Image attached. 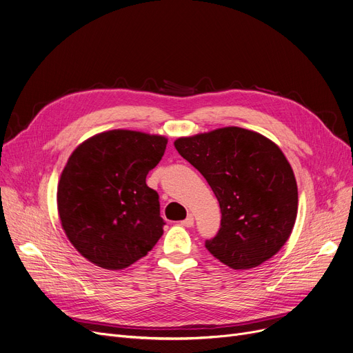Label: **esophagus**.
Wrapping results in <instances>:
<instances>
[{"label": "esophagus", "mask_w": 353, "mask_h": 353, "mask_svg": "<svg viewBox=\"0 0 353 353\" xmlns=\"http://www.w3.org/2000/svg\"><path fill=\"white\" fill-rule=\"evenodd\" d=\"M181 225L186 226V228H192V226L194 225V217H193L192 214H189V216L186 217V220L181 221Z\"/></svg>", "instance_id": "34e87169"}]
</instances>
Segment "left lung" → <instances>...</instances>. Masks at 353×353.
Masks as SVG:
<instances>
[{
  "mask_svg": "<svg viewBox=\"0 0 353 353\" xmlns=\"http://www.w3.org/2000/svg\"><path fill=\"white\" fill-rule=\"evenodd\" d=\"M179 154L203 174L221 212L220 230L208 250L234 269L265 263L292 234L298 184L283 152L261 133L221 127L179 137Z\"/></svg>",
  "mask_w": 353,
  "mask_h": 353,
  "instance_id": "obj_1",
  "label": "left lung"
}]
</instances>
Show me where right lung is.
<instances>
[{
  "label": "right lung",
  "mask_w": 353,
  "mask_h": 353,
  "mask_svg": "<svg viewBox=\"0 0 353 353\" xmlns=\"http://www.w3.org/2000/svg\"><path fill=\"white\" fill-rule=\"evenodd\" d=\"M165 145L164 136L117 128L84 140L68 157L57 186L59 217L92 265L125 269L159 242L164 221L145 176Z\"/></svg>",
  "instance_id": "obj_1"
}]
</instances>
